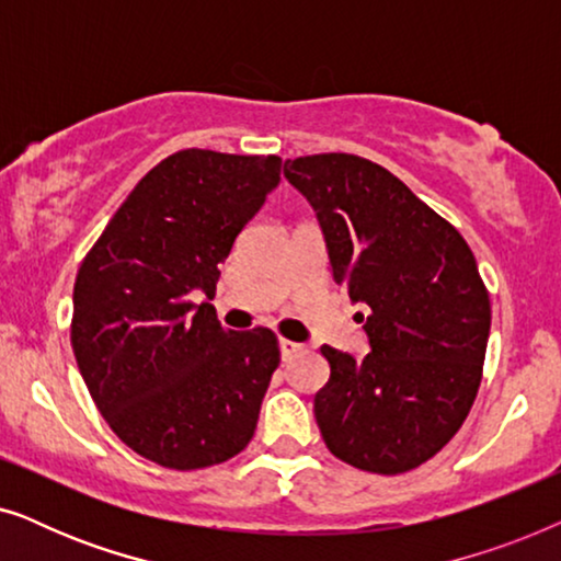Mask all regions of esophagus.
<instances>
[{
	"mask_svg": "<svg viewBox=\"0 0 561 561\" xmlns=\"http://www.w3.org/2000/svg\"><path fill=\"white\" fill-rule=\"evenodd\" d=\"M280 357H283V363H288V359H294L298 352H301V344H296V342H290V340H283L280 336Z\"/></svg>",
	"mask_w": 561,
	"mask_h": 561,
	"instance_id": "34e87169",
	"label": "esophagus"
}]
</instances>
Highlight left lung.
Listing matches in <instances>:
<instances>
[{"mask_svg":"<svg viewBox=\"0 0 561 561\" xmlns=\"http://www.w3.org/2000/svg\"><path fill=\"white\" fill-rule=\"evenodd\" d=\"M283 173L317 209L334 283L370 306L367 357L321 347V439L357 470L409 472L459 432L482 380L490 296L470 244L367 158L319 152Z\"/></svg>","mask_w":561,"mask_h":561,"instance_id":"8db88e82","label":"left lung"}]
</instances>
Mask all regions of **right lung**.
Masks as SVG:
<instances>
[{"label":"right lung","mask_w":561,"mask_h":561,"mask_svg":"<svg viewBox=\"0 0 561 561\" xmlns=\"http://www.w3.org/2000/svg\"><path fill=\"white\" fill-rule=\"evenodd\" d=\"M278 156L179 150L148 171L87 252L71 347L99 413L168 470H204L248 447L280 363L267 327L221 329L219 265L280 181Z\"/></svg>","instance_id":"right-lung-1"}]
</instances>
